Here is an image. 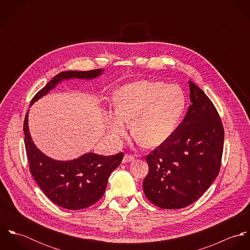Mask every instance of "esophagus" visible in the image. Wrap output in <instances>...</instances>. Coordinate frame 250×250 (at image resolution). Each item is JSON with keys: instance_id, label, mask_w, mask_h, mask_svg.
Wrapping results in <instances>:
<instances>
[{"instance_id": "1", "label": "esophagus", "mask_w": 250, "mask_h": 250, "mask_svg": "<svg viewBox=\"0 0 250 250\" xmlns=\"http://www.w3.org/2000/svg\"><path fill=\"white\" fill-rule=\"evenodd\" d=\"M135 160V157L133 155H130V154H126L123 158V163H131Z\"/></svg>"}]
</instances>
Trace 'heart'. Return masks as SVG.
Returning a JSON list of instances; mask_svg holds the SVG:
<instances>
[{"instance_id":"1","label":"heart","mask_w":250,"mask_h":250,"mask_svg":"<svg viewBox=\"0 0 250 250\" xmlns=\"http://www.w3.org/2000/svg\"><path fill=\"white\" fill-rule=\"evenodd\" d=\"M185 95L177 85L140 81L120 87L113 96L114 112L107 115L113 138L125 135V122H132V134L143 147L166 143L178 126L185 108Z\"/></svg>"}]
</instances>
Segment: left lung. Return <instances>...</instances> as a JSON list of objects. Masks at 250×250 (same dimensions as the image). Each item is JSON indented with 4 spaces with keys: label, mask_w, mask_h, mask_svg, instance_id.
Segmentation results:
<instances>
[{
    "label": "left lung",
    "mask_w": 250,
    "mask_h": 250,
    "mask_svg": "<svg viewBox=\"0 0 250 250\" xmlns=\"http://www.w3.org/2000/svg\"><path fill=\"white\" fill-rule=\"evenodd\" d=\"M190 105L172 136L146 156L143 180L147 199L163 209H181L196 201L218 175L224 129L210 98L188 81Z\"/></svg>",
    "instance_id": "obj_1"
}]
</instances>
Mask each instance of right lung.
Here are the masks:
<instances>
[{
	"mask_svg": "<svg viewBox=\"0 0 250 250\" xmlns=\"http://www.w3.org/2000/svg\"><path fill=\"white\" fill-rule=\"evenodd\" d=\"M103 71V69H95L62 72L36 93L31 106L63 80L74 78L91 80ZM28 112L23 126L25 147L30 172L39 188L55 204L68 210H81L96 203L103 196L107 179L120 165L124 154L120 152L112 156H101L86 153L72 161L53 160L44 155L33 142L29 131Z\"/></svg>",
	"mask_w": 250,
	"mask_h": 250,
	"instance_id": "1",
	"label": "right lung"
}]
</instances>
